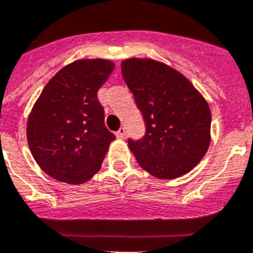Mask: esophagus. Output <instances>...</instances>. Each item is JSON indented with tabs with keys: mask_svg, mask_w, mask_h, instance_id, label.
<instances>
[{
	"mask_svg": "<svg viewBox=\"0 0 253 253\" xmlns=\"http://www.w3.org/2000/svg\"><path fill=\"white\" fill-rule=\"evenodd\" d=\"M125 135H126V129H125L124 126H122V128L118 130V133H116V137H118V138H125Z\"/></svg>",
	"mask_w": 253,
	"mask_h": 253,
	"instance_id": "obj_1",
	"label": "esophagus"
}]
</instances>
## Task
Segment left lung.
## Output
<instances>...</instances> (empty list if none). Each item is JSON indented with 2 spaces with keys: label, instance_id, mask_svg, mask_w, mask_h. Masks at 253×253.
Wrapping results in <instances>:
<instances>
[{
  "label": "left lung",
  "instance_id": "obj_1",
  "mask_svg": "<svg viewBox=\"0 0 253 253\" xmlns=\"http://www.w3.org/2000/svg\"><path fill=\"white\" fill-rule=\"evenodd\" d=\"M125 84L141 110L146 131L128 146L142 168L158 178L190 172L211 142V110L186 77L152 59L122 63Z\"/></svg>",
  "mask_w": 253,
  "mask_h": 253
}]
</instances>
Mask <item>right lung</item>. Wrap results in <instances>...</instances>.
I'll list each match as a JSON object with an SVG mask.
<instances>
[{
    "mask_svg": "<svg viewBox=\"0 0 253 253\" xmlns=\"http://www.w3.org/2000/svg\"><path fill=\"white\" fill-rule=\"evenodd\" d=\"M114 71L106 59L68 64L43 87L27 123L29 150L43 172L80 185L101 169L114 133L104 125L98 90Z\"/></svg>",
    "mask_w": 253,
    "mask_h": 253,
    "instance_id": "obj_1",
    "label": "right lung"
}]
</instances>
